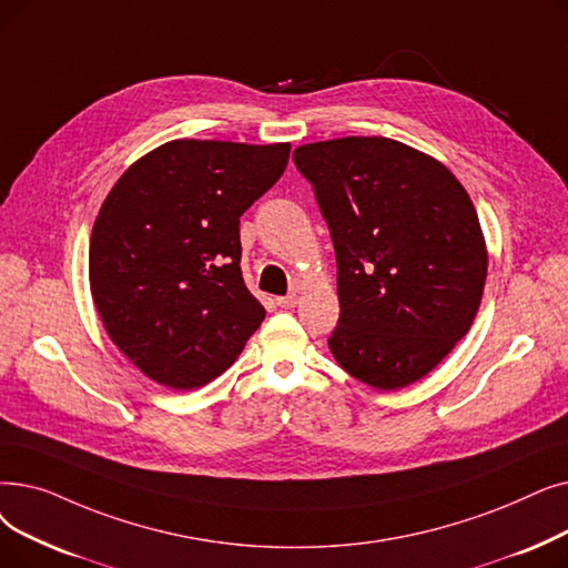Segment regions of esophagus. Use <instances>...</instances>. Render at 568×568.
I'll return each mask as SVG.
<instances>
[{
  "instance_id": "esophagus-1",
  "label": "esophagus",
  "mask_w": 568,
  "mask_h": 568,
  "mask_svg": "<svg viewBox=\"0 0 568 568\" xmlns=\"http://www.w3.org/2000/svg\"><path fill=\"white\" fill-rule=\"evenodd\" d=\"M276 304L281 308H294V306H297V294H287V297H278Z\"/></svg>"
}]
</instances>
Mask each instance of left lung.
Wrapping results in <instances>:
<instances>
[{
	"label": "left lung",
	"mask_w": 568,
	"mask_h": 568,
	"mask_svg": "<svg viewBox=\"0 0 568 568\" xmlns=\"http://www.w3.org/2000/svg\"><path fill=\"white\" fill-rule=\"evenodd\" d=\"M336 253L334 359L376 389L425 378L471 329L487 245L453 171L385 136L294 148Z\"/></svg>",
	"instance_id": "1"
}]
</instances>
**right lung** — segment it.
<instances>
[{"label": "right lung", "mask_w": 568, "mask_h": 568, "mask_svg": "<svg viewBox=\"0 0 568 568\" xmlns=\"http://www.w3.org/2000/svg\"><path fill=\"white\" fill-rule=\"evenodd\" d=\"M290 143L176 139L118 179L90 236V292L143 376L194 389L234 364L264 306L241 276L239 217L287 166Z\"/></svg>", "instance_id": "1"}]
</instances>
